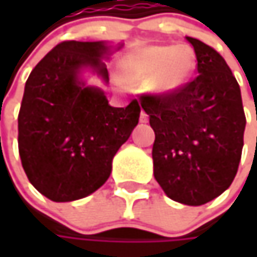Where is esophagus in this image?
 <instances>
[{
	"label": "esophagus",
	"mask_w": 257,
	"mask_h": 257,
	"mask_svg": "<svg viewBox=\"0 0 257 257\" xmlns=\"http://www.w3.org/2000/svg\"><path fill=\"white\" fill-rule=\"evenodd\" d=\"M149 121V115L146 114V111L140 113V123H147Z\"/></svg>",
	"instance_id": "esophagus-1"
}]
</instances>
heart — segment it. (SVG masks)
I'll return each mask as SVG.
<instances>
[{"label":"heart","mask_w":257,"mask_h":257,"mask_svg":"<svg viewBox=\"0 0 257 257\" xmlns=\"http://www.w3.org/2000/svg\"><path fill=\"white\" fill-rule=\"evenodd\" d=\"M196 67L194 53L186 45H152L137 50L124 61L127 83H147L159 93H174L187 84Z\"/></svg>","instance_id":"b5f03b06"}]
</instances>
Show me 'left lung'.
<instances>
[{
	"label": "left lung",
	"instance_id": "obj_1",
	"mask_svg": "<svg viewBox=\"0 0 257 257\" xmlns=\"http://www.w3.org/2000/svg\"><path fill=\"white\" fill-rule=\"evenodd\" d=\"M197 77L174 93H146L154 179L174 202L200 206L220 196L237 173L246 117L239 84L213 47L187 37Z\"/></svg>",
	"mask_w": 257,
	"mask_h": 257
}]
</instances>
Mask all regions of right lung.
Wrapping results in <instances>:
<instances>
[{
	"label": "right lung",
	"instance_id": "obj_1",
	"mask_svg": "<svg viewBox=\"0 0 257 257\" xmlns=\"http://www.w3.org/2000/svg\"><path fill=\"white\" fill-rule=\"evenodd\" d=\"M101 41H63L35 65L18 113V152L28 180L53 202L78 200L107 182L114 154L139 123L140 104L111 107L101 90L85 87L91 67L108 81Z\"/></svg>",
	"mask_w": 257,
	"mask_h": 257
}]
</instances>
